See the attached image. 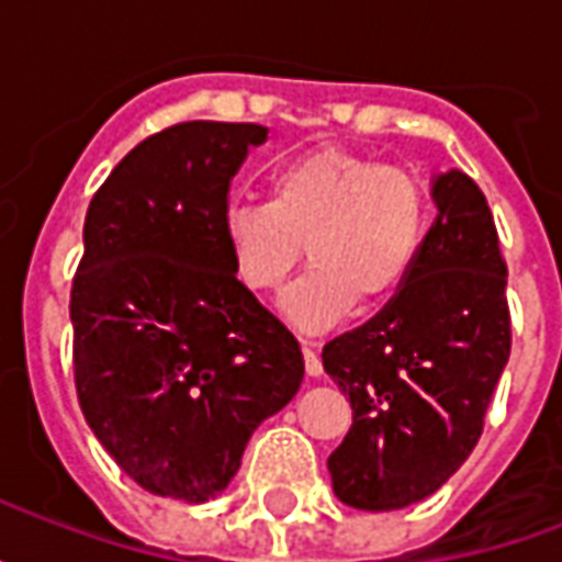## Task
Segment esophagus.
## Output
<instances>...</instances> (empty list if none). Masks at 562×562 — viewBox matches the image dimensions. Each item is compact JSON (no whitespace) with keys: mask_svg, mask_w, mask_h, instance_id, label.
I'll list each match as a JSON object with an SVG mask.
<instances>
[{"mask_svg":"<svg viewBox=\"0 0 562 562\" xmlns=\"http://www.w3.org/2000/svg\"><path fill=\"white\" fill-rule=\"evenodd\" d=\"M301 352H304V367L310 376H322V358H318L316 346L313 342H301Z\"/></svg>","mask_w":562,"mask_h":562,"instance_id":"34e87169","label":"esophagus"}]
</instances>
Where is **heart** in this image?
<instances>
[{
	"label": "heart",
	"mask_w": 562,
	"mask_h": 562,
	"mask_svg": "<svg viewBox=\"0 0 562 562\" xmlns=\"http://www.w3.org/2000/svg\"><path fill=\"white\" fill-rule=\"evenodd\" d=\"M427 186L401 165L346 147H316L273 168L268 201H232L222 240L249 292L282 289L297 261L313 268L282 310L297 328L328 330L401 292L430 232Z\"/></svg>",
	"instance_id": "1"
}]
</instances>
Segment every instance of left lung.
Returning <instances> with one entry per match:
<instances>
[{"mask_svg":"<svg viewBox=\"0 0 562 562\" xmlns=\"http://www.w3.org/2000/svg\"><path fill=\"white\" fill-rule=\"evenodd\" d=\"M439 216L401 292L322 349L352 403L328 458L346 506L391 512L439 491L479 442L512 352L506 258L487 198L463 171L434 180Z\"/></svg>","mask_w":562,"mask_h":562,"instance_id":"1","label":"left lung"}]
</instances>
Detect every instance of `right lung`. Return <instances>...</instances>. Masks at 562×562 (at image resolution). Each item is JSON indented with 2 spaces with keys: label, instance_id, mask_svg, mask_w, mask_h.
<instances>
[{
  "label": "right lung",
  "instance_id": "1",
  "mask_svg": "<svg viewBox=\"0 0 562 562\" xmlns=\"http://www.w3.org/2000/svg\"><path fill=\"white\" fill-rule=\"evenodd\" d=\"M256 123L183 120L108 173L71 280V361L83 418L156 496L225 491L258 424L304 382V355L237 280L222 240L228 189Z\"/></svg>",
  "mask_w": 562,
  "mask_h": 562
}]
</instances>
